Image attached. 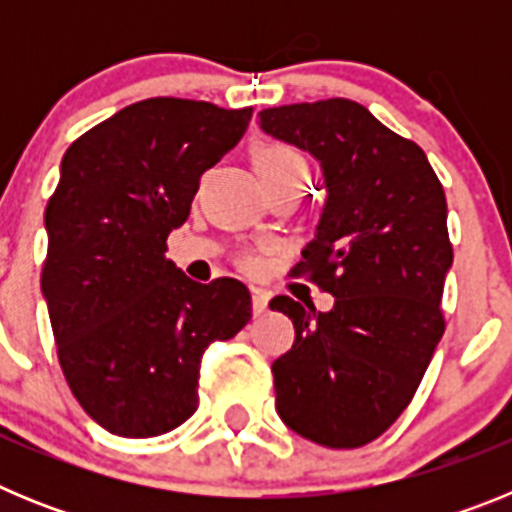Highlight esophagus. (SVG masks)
<instances>
[{
  "label": "esophagus",
  "instance_id": "esophagus-1",
  "mask_svg": "<svg viewBox=\"0 0 512 512\" xmlns=\"http://www.w3.org/2000/svg\"><path fill=\"white\" fill-rule=\"evenodd\" d=\"M251 305L256 318L264 315V312L269 310V292H264V289H251Z\"/></svg>",
  "mask_w": 512,
  "mask_h": 512
}]
</instances>
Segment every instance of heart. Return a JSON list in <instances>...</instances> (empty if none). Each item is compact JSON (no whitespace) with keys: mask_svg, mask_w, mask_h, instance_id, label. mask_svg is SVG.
I'll return each instance as SVG.
<instances>
[{"mask_svg":"<svg viewBox=\"0 0 512 512\" xmlns=\"http://www.w3.org/2000/svg\"><path fill=\"white\" fill-rule=\"evenodd\" d=\"M251 158H253V166H256V171H259V176L264 179V182L284 174V171L302 169V166H305L300 153H297L292 146H287V143H279V140H259V143L253 146ZM241 264L246 266V269H251L253 266V259L248 256V253L246 256H241Z\"/></svg>","mask_w":512,"mask_h":512,"instance_id":"b5f03b06","label":"heart"}]
</instances>
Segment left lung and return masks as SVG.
<instances>
[{
    "instance_id": "1",
    "label": "left lung",
    "mask_w": 512,
    "mask_h": 512,
    "mask_svg": "<svg viewBox=\"0 0 512 512\" xmlns=\"http://www.w3.org/2000/svg\"><path fill=\"white\" fill-rule=\"evenodd\" d=\"M259 125L320 161L328 200L295 274L336 297L328 312L269 302L295 325L271 364L277 413L320 446L359 449L408 408L446 330V194L423 148L351 99L269 107Z\"/></svg>"
}]
</instances>
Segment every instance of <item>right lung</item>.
<instances>
[{
  "label": "right lung",
  "instance_id": "add662e5",
  "mask_svg": "<svg viewBox=\"0 0 512 512\" xmlns=\"http://www.w3.org/2000/svg\"><path fill=\"white\" fill-rule=\"evenodd\" d=\"M246 110L153 97L76 138L45 207L43 289L58 364L104 431L151 438L197 410L200 361L251 320L238 279L192 282L166 259L200 176L243 138Z\"/></svg>",
  "mask_w": 512,
  "mask_h": 512
}]
</instances>
